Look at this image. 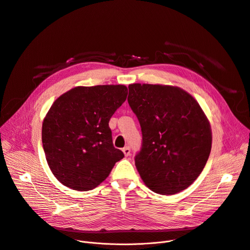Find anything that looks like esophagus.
<instances>
[{"label":"esophagus","mask_w":250,"mask_h":250,"mask_svg":"<svg viewBox=\"0 0 250 250\" xmlns=\"http://www.w3.org/2000/svg\"><path fill=\"white\" fill-rule=\"evenodd\" d=\"M123 152L125 154V156H128L129 153H130V148L128 146H125L123 148Z\"/></svg>","instance_id":"obj_1"}]
</instances>
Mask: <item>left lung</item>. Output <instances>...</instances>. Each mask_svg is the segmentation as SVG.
Listing matches in <instances>:
<instances>
[{
    "label": "left lung",
    "mask_w": 250,
    "mask_h": 250,
    "mask_svg": "<svg viewBox=\"0 0 250 250\" xmlns=\"http://www.w3.org/2000/svg\"><path fill=\"white\" fill-rule=\"evenodd\" d=\"M128 91L142 133L134 156L142 181L162 195L185 190L203 171L211 148L210 126L200 104L178 87L131 84Z\"/></svg>",
    "instance_id": "8db88e82"
}]
</instances>
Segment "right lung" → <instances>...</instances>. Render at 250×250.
<instances>
[{
    "label": "right lung",
    "instance_id": "obj_1",
    "mask_svg": "<svg viewBox=\"0 0 250 250\" xmlns=\"http://www.w3.org/2000/svg\"><path fill=\"white\" fill-rule=\"evenodd\" d=\"M126 96L124 85L76 87L53 103L42 124V145L50 170L64 186L92 190L124 158L113 145L109 122Z\"/></svg>",
    "mask_w": 250,
    "mask_h": 250
}]
</instances>
